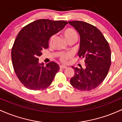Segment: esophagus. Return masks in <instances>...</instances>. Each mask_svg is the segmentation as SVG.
Here are the masks:
<instances>
[{
  "label": "esophagus",
  "mask_w": 122,
  "mask_h": 122,
  "mask_svg": "<svg viewBox=\"0 0 122 122\" xmlns=\"http://www.w3.org/2000/svg\"><path fill=\"white\" fill-rule=\"evenodd\" d=\"M60 69H66V68H67V66H64V65H60Z\"/></svg>",
  "instance_id": "34e87169"
}]
</instances>
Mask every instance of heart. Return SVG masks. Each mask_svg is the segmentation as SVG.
Masks as SVG:
<instances>
[{
	"label": "heart",
	"mask_w": 122,
	"mask_h": 122,
	"mask_svg": "<svg viewBox=\"0 0 122 122\" xmlns=\"http://www.w3.org/2000/svg\"><path fill=\"white\" fill-rule=\"evenodd\" d=\"M63 36H64L66 40L68 41L72 39H77V34L75 30L72 29H67L63 31ZM54 36H52L49 39V44H52L54 39ZM71 55L70 54H62L60 56V60L62 62L65 63L69 58H71Z\"/></svg>",
	"instance_id": "obj_1"
}]
</instances>
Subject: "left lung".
<instances>
[{
  "instance_id": "obj_1",
  "label": "left lung",
  "mask_w": 122,
  "mask_h": 122,
  "mask_svg": "<svg viewBox=\"0 0 122 122\" xmlns=\"http://www.w3.org/2000/svg\"><path fill=\"white\" fill-rule=\"evenodd\" d=\"M80 36L78 56L84 58L85 68L72 66L75 75L70 82L80 91H90L99 86L107 76L111 64V53L108 43L97 28L82 22L69 21Z\"/></svg>"
}]
</instances>
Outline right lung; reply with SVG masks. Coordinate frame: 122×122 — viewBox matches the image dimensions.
Here are the masks:
<instances>
[{"instance_id":"1","label":"right lung","mask_w":122,"mask_h":122,"mask_svg":"<svg viewBox=\"0 0 122 122\" xmlns=\"http://www.w3.org/2000/svg\"><path fill=\"white\" fill-rule=\"evenodd\" d=\"M68 24L64 20L42 19L29 23L21 30L11 50L14 69L26 88L41 90L48 87L60 69L57 63L50 62L45 66L39 63L41 51L49 47V40Z\"/></svg>"}]
</instances>
